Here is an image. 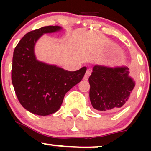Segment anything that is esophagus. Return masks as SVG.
<instances>
[{
  "label": "esophagus",
  "mask_w": 151,
  "mask_h": 151,
  "mask_svg": "<svg viewBox=\"0 0 151 151\" xmlns=\"http://www.w3.org/2000/svg\"><path fill=\"white\" fill-rule=\"evenodd\" d=\"M91 69H89V68H88L86 71V72H85V76H84V80H88V79L89 78L90 75H91Z\"/></svg>",
  "instance_id": "34e87169"
}]
</instances>
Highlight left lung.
Returning a JSON list of instances; mask_svg holds the SVG:
<instances>
[{"label":"left lung","instance_id":"left-lung-1","mask_svg":"<svg viewBox=\"0 0 151 151\" xmlns=\"http://www.w3.org/2000/svg\"><path fill=\"white\" fill-rule=\"evenodd\" d=\"M128 67L95 66L90 76V99L94 109L117 112L131 100L135 82L129 76Z\"/></svg>","mask_w":151,"mask_h":151}]
</instances>
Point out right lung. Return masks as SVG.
<instances>
[{"instance_id":"obj_1","label":"right lung","mask_w":151,"mask_h":151,"mask_svg":"<svg viewBox=\"0 0 151 151\" xmlns=\"http://www.w3.org/2000/svg\"><path fill=\"white\" fill-rule=\"evenodd\" d=\"M60 28L50 25L30 31L14 50L12 81L15 93L25 109L38 115L57 112L65 94L81 81L86 71L85 66L68 71L36 60L33 47L37 39L43 33Z\"/></svg>"}]
</instances>
